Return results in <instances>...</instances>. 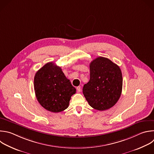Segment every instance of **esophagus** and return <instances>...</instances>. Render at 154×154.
<instances>
[{
	"instance_id": "obj_1",
	"label": "esophagus",
	"mask_w": 154,
	"mask_h": 154,
	"mask_svg": "<svg viewBox=\"0 0 154 154\" xmlns=\"http://www.w3.org/2000/svg\"><path fill=\"white\" fill-rule=\"evenodd\" d=\"M77 92H80L81 91V87L80 86L77 87Z\"/></svg>"
}]
</instances>
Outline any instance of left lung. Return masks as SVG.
Segmentation results:
<instances>
[{
    "label": "left lung",
    "instance_id": "obj_1",
    "mask_svg": "<svg viewBox=\"0 0 154 154\" xmlns=\"http://www.w3.org/2000/svg\"><path fill=\"white\" fill-rule=\"evenodd\" d=\"M90 79L84 85L83 93L89 105L95 109L107 110L119 100L123 86L120 67L109 59L98 57L89 65Z\"/></svg>",
    "mask_w": 154,
    "mask_h": 154
}]
</instances>
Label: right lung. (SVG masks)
Here are the masks:
<instances>
[{
	"instance_id": "1",
	"label": "right lung",
	"mask_w": 154,
	"mask_h": 154,
	"mask_svg": "<svg viewBox=\"0 0 154 154\" xmlns=\"http://www.w3.org/2000/svg\"><path fill=\"white\" fill-rule=\"evenodd\" d=\"M34 86L36 98L41 106L56 113L68 107L71 96L76 92L61 68L53 62L47 63L35 73Z\"/></svg>"
}]
</instances>
